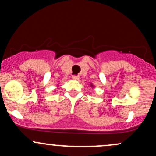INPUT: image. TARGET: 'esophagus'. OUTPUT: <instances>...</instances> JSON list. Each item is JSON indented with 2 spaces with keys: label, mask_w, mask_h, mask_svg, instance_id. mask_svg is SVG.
<instances>
[{
  "label": "esophagus",
  "mask_w": 156,
  "mask_h": 156,
  "mask_svg": "<svg viewBox=\"0 0 156 156\" xmlns=\"http://www.w3.org/2000/svg\"><path fill=\"white\" fill-rule=\"evenodd\" d=\"M72 78L73 80H78V79H79V76H73Z\"/></svg>",
  "instance_id": "34e87169"
}]
</instances>
